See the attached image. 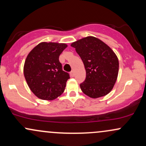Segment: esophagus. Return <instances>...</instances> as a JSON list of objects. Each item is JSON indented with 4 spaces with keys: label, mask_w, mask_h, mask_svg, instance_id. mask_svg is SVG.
Here are the masks:
<instances>
[{
    "label": "esophagus",
    "mask_w": 146,
    "mask_h": 146,
    "mask_svg": "<svg viewBox=\"0 0 146 146\" xmlns=\"http://www.w3.org/2000/svg\"><path fill=\"white\" fill-rule=\"evenodd\" d=\"M70 75H71V77H74V76H75V73H74V71H71V73H70Z\"/></svg>",
    "instance_id": "34e87169"
}]
</instances>
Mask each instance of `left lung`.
<instances>
[{
	"instance_id": "8db88e82",
	"label": "left lung",
	"mask_w": 146,
	"mask_h": 146,
	"mask_svg": "<svg viewBox=\"0 0 146 146\" xmlns=\"http://www.w3.org/2000/svg\"><path fill=\"white\" fill-rule=\"evenodd\" d=\"M71 46L75 48L86 69V79L80 85L83 93L94 99L108 94L118 75L116 54L104 42L93 36L74 42Z\"/></svg>"
}]
</instances>
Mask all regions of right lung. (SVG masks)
<instances>
[{"mask_svg": "<svg viewBox=\"0 0 146 146\" xmlns=\"http://www.w3.org/2000/svg\"><path fill=\"white\" fill-rule=\"evenodd\" d=\"M64 43L41 42L30 51L25 62L24 75L29 88L38 98L53 100L64 91L69 74L62 70L59 56Z\"/></svg>", "mask_w": 146, "mask_h": 146, "instance_id": "right-lung-1", "label": "right lung"}]
</instances>
